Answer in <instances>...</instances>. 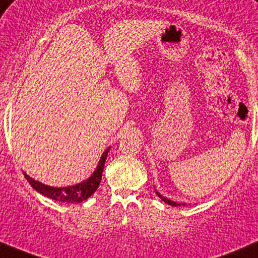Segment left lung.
Segmentation results:
<instances>
[{"mask_svg": "<svg viewBox=\"0 0 258 258\" xmlns=\"http://www.w3.org/2000/svg\"><path fill=\"white\" fill-rule=\"evenodd\" d=\"M156 194H157V196L162 200V201H164V202H166V204L170 205V206H174V207H176V206H185V204H178V202H174V201H172V200L164 198V196H162L161 194L157 191V190H156Z\"/></svg>", "mask_w": 258, "mask_h": 258, "instance_id": "left-lung-1", "label": "left lung"}]
</instances>
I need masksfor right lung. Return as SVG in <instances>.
I'll use <instances>...</instances> for the list:
<instances>
[{"label": "right lung", "instance_id": "obj_1", "mask_svg": "<svg viewBox=\"0 0 258 258\" xmlns=\"http://www.w3.org/2000/svg\"><path fill=\"white\" fill-rule=\"evenodd\" d=\"M109 150H111V147H107L105 150V152L101 156L100 161H98L96 169L94 170V173L86 180L72 185V186H48V185H45L35 180V179H33L31 176L25 174V173L24 176L29 181V184L33 186V189H35L37 192L42 194L43 196H47V198L59 202H67V204H79V202H83L84 200L90 198L92 194L96 191L98 185L101 183L102 170L103 167H105V162Z\"/></svg>", "mask_w": 258, "mask_h": 258}]
</instances>
